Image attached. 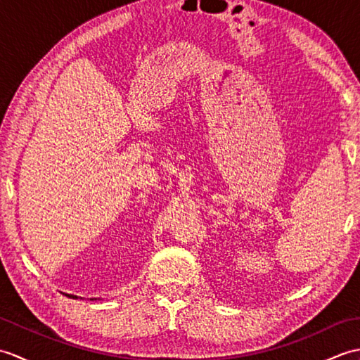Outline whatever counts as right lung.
<instances>
[{"label":"right lung","mask_w":360,"mask_h":360,"mask_svg":"<svg viewBox=\"0 0 360 360\" xmlns=\"http://www.w3.org/2000/svg\"><path fill=\"white\" fill-rule=\"evenodd\" d=\"M66 295H68V297H72V298L75 297V295H70V294H66ZM75 298H77V297H75Z\"/></svg>","instance_id":"obj_1"}]
</instances>
